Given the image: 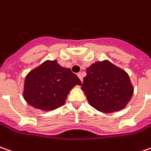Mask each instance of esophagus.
Instances as JSON below:
<instances>
[{
    "label": "esophagus",
    "instance_id": "1",
    "mask_svg": "<svg viewBox=\"0 0 151 151\" xmlns=\"http://www.w3.org/2000/svg\"><path fill=\"white\" fill-rule=\"evenodd\" d=\"M77 76H78V77L80 78V80L82 81H83V78H82V75H81V73H78L77 74Z\"/></svg>",
    "mask_w": 151,
    "mask_h": 151
}]
</instances>
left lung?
I'll use <instances>...</instances> for the list:
<instances>
[{"mask_svg": "<svg viewBox=\"0 0 151 151\" xmlns=\"http://www.w3.org/2000/svg\"><path fill=\"white\" fill-rule=\"evenodd\" d=\"M81 89L90 105L104 113L124 109L134 92L129 75L107 60L86 69Z\"/></svg>", "mask_w": 151, "mask_h": 151, "instance_id": "obj_1", "label": "left lung"}]
</instances>
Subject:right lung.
<instances>
[{
  "mask_svg": "<svg viewBox=\"0 0 151 151\" xmlns=\"http://www.w3.org/2000/svg\"><path fill=\"white\" fill-rule=\"evenodd\" d=\"M81 81L70 68L56 60H45L26 75L23 97L30 106L43 111L62 106L69 92Z\"/></svg>",
  "mask_w": 151,
  "mask_h": 151,
  "instance_id": "right-lung-1",
  "label": "right lung"
}]
</instances>
